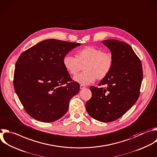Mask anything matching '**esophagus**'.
Instances as JSON below:
<instances>
[{
    "label": "esophagus",
    "mask_w": 157,
    "mask_h": 157,
    "mask_svg": "<svg viewBox=\"0 0 157 157\" xmlns=\"http://www.w3.org/2000/svg\"><path fill=\"white\" fill-rule=\"evenodd\" d=\"M85 87H86V86H84V85H82V84H81V85L80 86V89H84V88H85Z\"/></svg>",
    "instance_id": "34e87169"
}]
</instances>
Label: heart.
<instances>
[{
  "label": "heart",
  "instance_id": "1",
  "mask_svg": "<svg viewBox=\"0 0 157 157\" xmlns=\"http://www.w3.org/2000/svg\"><path fill=\"white\" fill-rule=\"evenodd\" d=\"M76 58L66 56L63 59L65 68L71 75H77L84 67V72L73 78L75 81L88 85L94 82L96 78L101 80L110 72L113 59L110 53L101 49L88 46L78 51Z\"/></svg>",
  "mask_w": 157,
  "mask_h": 157
}]
</instances>
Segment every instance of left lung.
<instances>
[{
  "label": "left lung",
  "mask_w": 157,
  "mask_h": 157,
  "mask_svg": "<svg viewBox=\"0 0 157 157\" xmlns=\"http://www.w3.org/2000/svg\"><path fill=\"white\" fill-rule=\"evenodd\" d=\"M102 43L110 49L113 65L98 84L106 87H90L92 97L86 102V109L92 118L108 123L121 117L137 101L143 72L140 59L129 44L115 39Z\"/></svg>",
  "instance_id": "8db88e82"
}]
</instances>
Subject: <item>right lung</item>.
<instances>
[{
    "label": "right lung",
    "mask_w": 157,
    "mask_h": 157,
    "mask_svg": "<svg viewBox=\"0 0 157 157\" xmlns=\"http://www.w3.org/2000/svg\"><path fill=\"white\" fill-rule=\"evenodd\" d=\"M81 44L44 40L21 54L15 64L13 86L25 111L41 122L50 123L67 112L70 99L79 90L63 59Z\"/></svg>",
    "instance_id": "right-lung-1"
}]
</instances>
